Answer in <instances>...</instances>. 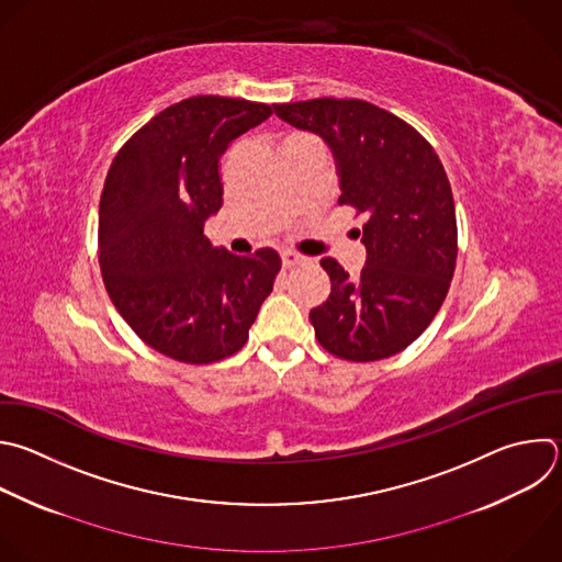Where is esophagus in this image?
I'll return each mask as SVG.
<instances>
[{
	"mask_svg": "<svg viewBox=\"0 0 562 562\" xmlns=\"http://www.w3.org/2000/svg\"><path fill=\"white\" fill-rule=\"evenodd\" d=\"M306 260L302 258V256H295V254H291V251H286V254H282V267L284 269H293V267H300V265H304Z\"/></svg>",
	"mask_w": 562,
	"mask_h": 562,
	"instance_id": "obj_1",
	"label": "esophagus"
}]
</instances>
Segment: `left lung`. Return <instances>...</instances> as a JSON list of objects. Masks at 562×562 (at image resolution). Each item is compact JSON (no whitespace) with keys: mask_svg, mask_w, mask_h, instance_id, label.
<instances>
[{"mask_svg":"<svg viewBox=\"0 0 562 562\" xmlns=\"http://www.w3.org/2000/svg\"><path fill=\"white\" fill-rule=\"evenodd\" d=\"M289 125L333 151L339 205L366 214L357 278L324 258L330 295L311 311L317 341L348 361L411 346L441 308L457 262V216L446 169L406 121L359 99L273 105Z\"/></svg>","mask_w":562,"mask_h":562,"instance_id":"left-lung-1","label":"left lung"}]
</instances>
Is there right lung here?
I'll list each match as a JSON object with an SVG mask.
<instances>
[{
    "mask_svg": "<svg viewBox=\"0 0 562 562\" xmlns=\"http://www.w3.org/2000/svg\"><path fill=\"white\" fill-rule=\"evenodd\" d=\"M269 116L265 103L192 97L156 114L112 160L99 205L103 282L132 330L171 359L238 352L273 291V249L234 256L203 234L223 205L221 156Z\"/></svg>",
    "mask_w": 562,
    "mask_h": 562,
    "instance_id": "right-lung-1",
    "label": "right lung"
}]
</instances>
